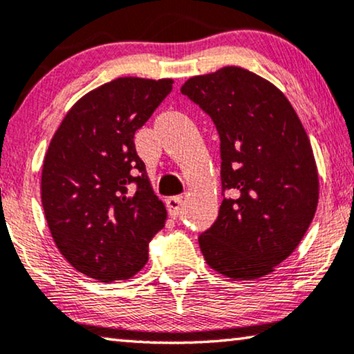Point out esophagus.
I'll return each mask as SVG.
<instances>
[{"mask_svg": "<svg viewBox=\"0 0 354 354\" xmlns=\"http://www.w3.org/2000/svg\"><path fill=\"white\" fill-rule=\"evenodd\" d=\"M166 205H167L169 216L174 217V219H177V217L180 216L182 207H183V200H182V196H171V198H167V200H166Z\"/></svg>", "mask_w": 354, "mask_h": 354, "instance_id": "esophagus-1", "label": "esophagus"}]
</instances>
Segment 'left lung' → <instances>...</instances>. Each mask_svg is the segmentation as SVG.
Instances as JSON below:
<instances>
[{"label":"left lung","instance_id":"1","mask_svg":"<svg viewBox=\"0 0 354 354\" xmlns=\"http://www.w3.org/2000/svg\"><path fill=\"white\" fill-rule=\"evenodd\" d=\"M180 91L216 124L222 193L232 195L198 239L205 261L235 280L274 272L299 245L319 201L301 120L277 86L239 66L190 77Z\"/></svg>","mask_w":354,"mask_h":354}]
</instances>
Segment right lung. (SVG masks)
Returning <instances> with one entry per match:
<instances>
[{"label": "right lung", "instance_id": "add662e5", "mask_svg": "<svg viewBox=\"0 0 354 354\" xmlns=\"http://www.w3.org/2000/svg\"><path fill=\"white\" fill-rule=\"evenodd\" d=\"M172 79L119 77L88 91L53 135L41 205L57 250L100 282L133 277L167 211L154 195L133 135L171 93Z\"/></svg>", "mask_w": 354, "mask_h": 354}]
</instances>
